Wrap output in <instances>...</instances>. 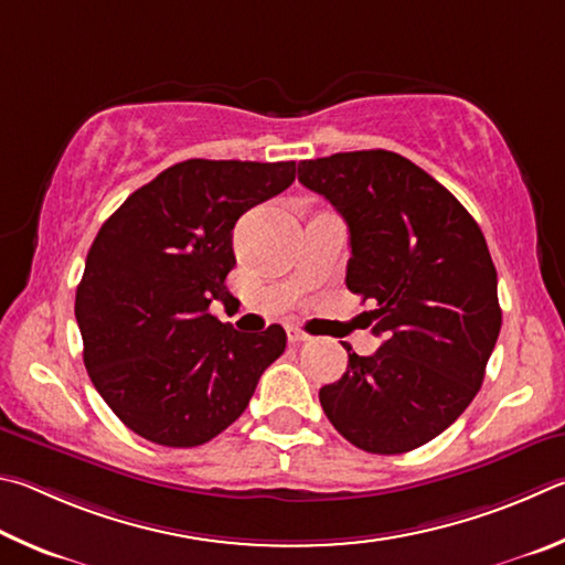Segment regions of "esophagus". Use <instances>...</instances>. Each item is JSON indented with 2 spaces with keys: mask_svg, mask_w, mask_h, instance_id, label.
Segmentation results:
<instances>
[{
  "mask_svg": "<svg viewBox=\"0 0 565 565\" xmlns=\"http://www.w3.org/2000/svg\"><path fill=\"white\" fill-rule=\"evenodd\" d=\"M288 340H290V344H302V342L310 340V334L298 330V328H290V330H288Z\"/></svg>",
  "mask_w": 565,
  "mask_h": 565,
  "instance_id": "obj_1",
  "label": "esophagus"
}]
</instances>
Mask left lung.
Segmentation results:
<instances>
[{"instance_id": "8db88e82", "label": "left lung", "mask_w": 565, "mask_h": 565, "mask_svg": "<svg viewBox=\"0 0 565 565\" xmlns=\"http://www.w3.org/2000/svg\"><path fill=\"white\" fill-rule=\"evenodd\" d=\"M298 181L350 227L348 288L372 300L382 348L350 354L320 404L358 449L404 454L469 407L499 340L497 267L479 223L409 158L382 151L300 161Z\"/></svg>"}]
</instances>
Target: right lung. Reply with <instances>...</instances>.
Returning <instances> with one entry per match:
<instances>
[{
    "label": "right lung",
    "mask_w": 565,
    "mask_h": 565,
    "mask_svg": "<svg viewBox=\"0 0 565 565\" xmlns=\"http://www.w3.org/2000/svg\"><path fill=\"white\" fill-rule=\"evenodd\" d=\"M295 161L175 163L102 225L76 288L94 387L128 429L161 447H198L241 417L285 352L280 324L237 332L211 315L233 300V227L295 181Z\"/></svg>",
    "instance_id": "1"
}]
</instances>
